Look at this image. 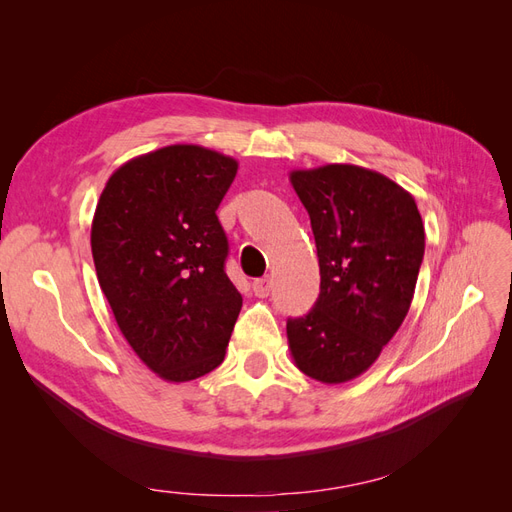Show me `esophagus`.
<instances>
[{
    "label": "esophagus",
    "instance_id": "1",
    "mask_svg": "<svg viewBox=\"0 0 512 512\" xmlns=\"http://www.w3.org/2000/svg\"><path fill=\"white\" fill-rule=\"evenodd\" d=\"M252 288L256 297H267L271 292V277H260V280H254Z\"/></svg>",
    "mask_w": 512,
    "mask_h": 512
}]
</instances>
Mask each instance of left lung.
<instances>
[{
  "instance_id": "left-lung-1",
  "label": "left lung",
  "mask_w": 512,
  "mask_h": 512,
  "mask_svg": "<svg viewBox=\"0 0 512 512\" xmlns=\"http://www.w3.org/2000/svg\"><path fill=\"white\" fill-rule=\"evenodd\" d=\"M312 220L320 294L288 318L290 354L305 376L342 384L367 371L404 322L425 254L410 192L376 170L327 164L292 170Z\"/></svg>"
}]
</instances>
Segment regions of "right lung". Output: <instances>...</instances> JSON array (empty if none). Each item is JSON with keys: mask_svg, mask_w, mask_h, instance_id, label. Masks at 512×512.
<instances>
[{"mask_svg": "<svg viewBox=\"0 0 512 512\" xmlns=\"http://www.w3.org/2000/svg\"><path fill=\"white\" fill-rule=\"evenodd\" d=\"M237 168L218 151L170 145L119 166L98 200L100 288L138 359L168 382L218 367L241 312L215 215Z\"/></svg>", "mask_w": 512, "mask_h": 512, "instance_id": "1", "label": "right lung"}]
</instances>
